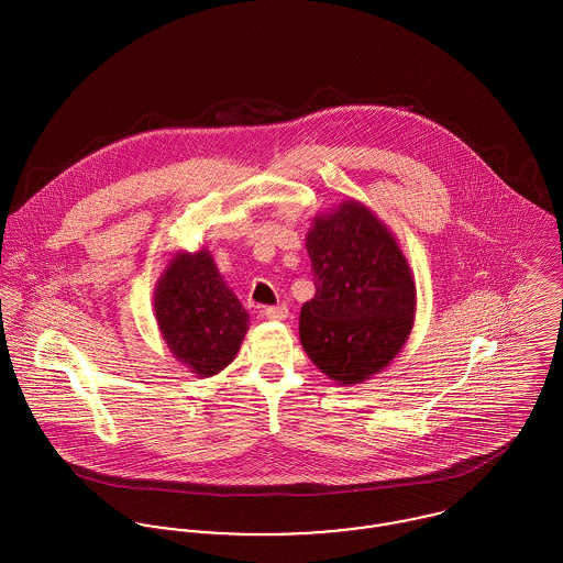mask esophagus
<instances>
[{
    "mask_svg": "<svg viewBox=\"0 0 563 563\" xmlns=\"http://www.w3.org/2000/svg\"><path fill=\"white\" fill-rule=\"evenodd\" d=\"M264 317L268 321H286L288 319V308L286 306H277V308H266Z\"/></svg>",
    "mask_w": 563,
    "mask_h": 563,
    "instance_id": "obj_1",
    "label": "esophagus"
}]
</instances>
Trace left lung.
I'll return each instance as SVG.
<instances>
[{
  "label": "left lung",
  "instance_id": "left-lung-1",
  "mask_svg": "<svg viewBox=\"0 0 563 563\" xmlns=\"http://www.w3.org/2000/svg\"><path fill=\"white\" fill-rule=\"evenodd\" d=\"M306 249L317 292L301 308V344L335 384H362L411 333L416 282L407 257L390 228L355 199L317 214Z\"/></svg>",
  "mask_w": 563,
  "mask_h": 563
}]
</instances>
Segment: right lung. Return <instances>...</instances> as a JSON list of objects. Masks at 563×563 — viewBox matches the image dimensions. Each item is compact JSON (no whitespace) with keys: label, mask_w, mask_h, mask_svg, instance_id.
I'll list each match as a JSON object with an SVG mask.
<instances>
[{"label":"right lung","mask_w":563,"mask_h":563,"mask_svg":"<svg viewBox=\"0 0 563 563\" xmlns=\"http://www.w3.org/2000/svg\"><path fill=\"white\" fill-rule=\"evenodd\" d=\"M154 312L170 355L197 377L228 368L249 329L246 310L208 249L173 253L156 284Z\"/></svg>","instance_id":"1"}]
</instances>
